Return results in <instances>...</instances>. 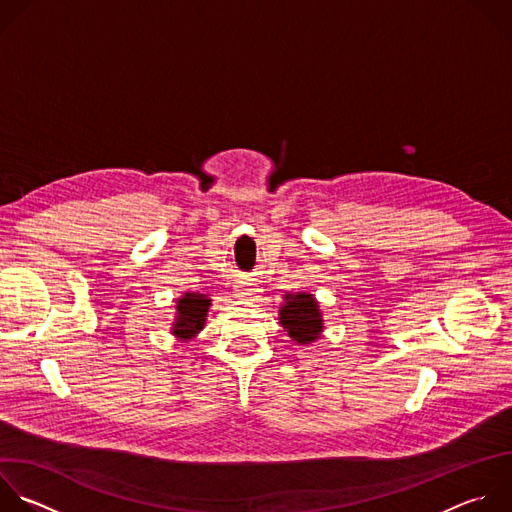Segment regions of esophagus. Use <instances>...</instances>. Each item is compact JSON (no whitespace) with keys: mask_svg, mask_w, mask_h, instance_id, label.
<instances>
[{"mask_svg":"<svg viewBox=\"0 0 512 512\" xmlns=\"http://www.w3.org/2000/svg\"><path fill=\"white\" fill-rule=\"evenodd\" d=\"M257 293V287L255 285H251V283H241V285H237V297H253Z\"/></svg>","mask_w":512,"mask_h":512,"instance_id":"esophagus-1","label":"esophagus"}]
</instances>
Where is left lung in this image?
<instances>
[{
	"label": "left lung",
	"instance_id": "obj_1",
	"mask_svg": "<svg viewBox=\"0 0 512 512\" xmlns=\"http://www.w3.org/2000/svg\"><path fill=\"white\" fill-rule=\"evenodd\" d=\"M279 323L299 346L313 344L323 333V313L319 301L309 291H287L279 307Z\"/></svg>",
	"mask_w": 512,
	"mask_h": 512
}]
</instances>
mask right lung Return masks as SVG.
<instances>
[{
  "label": "right lung",
  "instance_id": "add662e5",
  "mask_svg": "<svg viewBox=\"0 0 512 512\" xmlns=\"http://www.w3.org/2000/svg\"><path fill=\"white\" fill-rule=\"evenodd\" d=\"M211 299L203 293H185L177 299L175 305V319L170 325V333H173L179 342H189V339L197 337V333L203 331L209 315Z\"/></svg>",
  "mask_w": 512,
  "mask_h": 512
}]
</instances>
